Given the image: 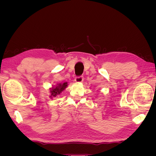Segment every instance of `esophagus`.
<instances>
[{
  "instance_id": "obj_1",
  "label": "esophagus",
  "mask_w": 156,
  "mask_h": 156,
  "mask_svg": "<svg viewBox=\"0 0 156 156\" xmlns=\"http://www.w3.org/2000/svg\"><path fill=\"white\" fill-rule=\"evenodd\" d=\"M83 76H80V77H75V82L77 83H82L83 81Z\"/></svg>"
}]
</instances>
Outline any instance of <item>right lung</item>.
<instances>
[{"mask_svg":"<svg viewBox=\"0 0 156 156\" xmlns=\"http://www.w3.org/2000/svg\"><path fill=\"white\" fill-rule=\"evenodd\" d=\"M68 87V83L66 82L64 83H58L56 85L50 88V92L51 96H49L51 98H53V97H56V96L60 95L64 90Z\"/></svg>","mask_w":156,"mask_h":156,"instance_id":"1","label":"right lung"}]
</instances>
